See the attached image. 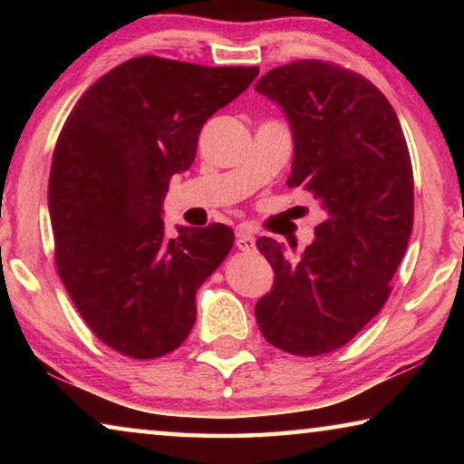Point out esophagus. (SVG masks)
Masks as SVG:
<instances>
[{
    "label": "esophagus",
    "instance_id": "34e87169",
    "mask_svg": "<svg viewBox=\"0 0 464 464\" xmlns=\"http://www.w3.org/2000/svg\"><path fill=\"white\" fill-rule=\"evenodd\" d=\"M237 247L241 251H256V237L249 231H237Z\"/></svg>",
    "mask_w": 464,
    "mask_h": 464
}]
</instances>
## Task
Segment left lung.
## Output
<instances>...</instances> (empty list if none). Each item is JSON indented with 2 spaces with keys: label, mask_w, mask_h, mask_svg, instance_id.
<instances>
[{
  "label": "left lung",
  "mask_w": 464,
  "mask_h": 464,
  "mask_svg": "<svg viewBox=\"0 0 464 464\" xmlns=\"http://www.w3.org/2000/svg\"><path fill=\"white\" fill-rule=\"evenodd\" d=\"M256 92L293 130L288 188L319 200L325 221L303 256L257 239L274 286L256 304L266 340L296 356L348 343L391 295L413 227V171L389 100L362 75L324 61H295L260 77Z\"/></svg>",
  "instance_id": "obj_1"
}]
</instances>
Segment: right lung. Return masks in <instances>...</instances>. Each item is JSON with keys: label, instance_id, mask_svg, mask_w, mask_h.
Wrapping results in <instances>:
<instances>
[{"label": "right lung", "instance_id": "obj_1", "mask_svg": "<svg viewBox=\"0 0 464 464\" xmlns=\"http://www.w3.org/2000/svg\"><path fill=\"white\" fill-rule=\"evenodd\" d=\"M257 73L137 57L102 75L65 121L49 178L59 276L92 332L124 356L176 350L196 321V290L233 247L221 223L168 239L163 198L192 166L202 124Z\"/></svg>", "mask_w": 464, "mask_h": 464}]
</instances>
